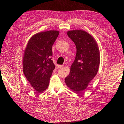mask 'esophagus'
I'll return each instance as SVG.
<instances>
[{
    "instance_id": "obj_1",
    "label": "esophagus",
    "mask_w": 124,
    "mask_h": 124,
    "mask_svg": "<svg viewBox=\"0 0 124 124\" xmlns=\"http://www.w3.org/2000/svg\"><path fill=\"white\" fill-rule=\"evenodd\" d=\"M62 67H63V66H62V65H57V68L58 69L62 68Z\"/></svg>"
}]
</instances>
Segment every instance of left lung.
Segmentation results:
<instances>
[{
	"mask_svg": "<svg viewBox=\"0 0 124 124\" xmlns=\"http://www.w3.org/2000/svg\"><path fill=\"white\" fill-rule=\"evenodd\" d=\"M67 34L75 44L76 55L65 82L72 91L80 93L85 90L98 72L99 49L95 39L85 31H71Z\"/></svg>",
	"mask_w": 124,
	"mask_h": 124,
	"instance_id": "left-lung-1",
	"label": "left lung"
}]
</instances>
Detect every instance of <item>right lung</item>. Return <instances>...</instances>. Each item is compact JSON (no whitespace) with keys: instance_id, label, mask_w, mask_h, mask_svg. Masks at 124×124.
Wrapping results in <instances>:
<instances>
[{"instance_id":"obj_1","label":"right lung","mask_w":124,"mask_h":124,"mask_svg":"<svg viewBox=\"0 0 124 124\" xmlns=\"http://www.w3.org/2000/svg\"><path fill=\"white\" fill-rule=\"evenodd\" d=\"M59 34L56 31L36 33L29 39L23 60L24 75L38 93L48 88L55 68L52 60V46Z\"/></svg>"}]
</instances>
